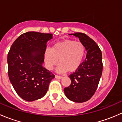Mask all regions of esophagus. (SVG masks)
<instances>
[{"label":"esophagus","instance_id":"obj_1","mask_svg":"<svg viewBox=\"0 0 122 122\" xmlns=\"http://www.w3.org/2000/svg\"><path fill=\"white\" fill-rule=\"evenodd\" d=\"M55 78H57V79H61L63 77L62 76H58V75H55Z\"/></svg>","mask_w":122,"mask_h":122}]
</instances>
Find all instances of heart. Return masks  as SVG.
<instances>
[{
  "label": "heart",
  "instance_id": "obj_1",
  "mask_svg": "<svg viewBox=\"0 0 122 122\" xmlns=\"http://www.w3.org/2000/svg\"><path fill=\"white\" fill-rule=\"evenodd\" d=\"M85 52V46L81 42L71 39L58 42L52 46L51 51H45V66L48 70H52L59 60L57 72H74L80 67Z\"/></svg>",
  "mask_w": 122,
  "mask_h": 122
}]
</instances>
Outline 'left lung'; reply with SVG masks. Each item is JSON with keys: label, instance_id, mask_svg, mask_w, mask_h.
<instances>
[{"label": "left lung", "instance_id": "left-lung-1", "mask_svg": "<svg viewBox=\"0 0 122 122\" xmlns=\"http://www.w3.org/2000/svg\"><path fill=\"white\" fill-rule=\"evenodd\" d=\"M70 35L79 38L87 55L80 67L69 76L71 84L64 90L69 100L83 103L92 98L98 87L103 71L102 54L97 44L86 34L76 32Z\"/></svg>", "mask_w": 122, "mask_h": 122}]
</instances>
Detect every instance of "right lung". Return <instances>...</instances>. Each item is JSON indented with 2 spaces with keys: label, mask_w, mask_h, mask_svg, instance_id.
Segmentation results:
<instances>
[{
  "label": "right lung",
  "mask_w": 122,
  "mask_h": 122,
  "mask_svg": "<svg viewBox=\"0 0 122 122\" xmlns=\"http://www.w3.org/2000/svg\"><path fill=\"white\" fill-rule=\"evenodd\" d=\"M52 34L28 32L19 36L8 55V76L17 94L28 102L44 97L55 76L44 68L46 42Z\"/></svg>",
  "instance_id": "obj_1"
}]
</instances>
